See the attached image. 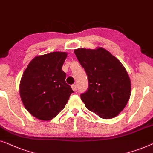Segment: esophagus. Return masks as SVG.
Segmentation results:
<instances>
[{
    "instance_id": "obj_1",
    "label": "esophagus",
    "mask_w": 153,
    "mask_h": 153,
    "mask_svg": "<svg viewBox=\"0 0 153 153\" xmlns=\"http://www.w3.org/2000/svg\"><path fill=\"white\" fill-rule=\"evenodd\" d=\"M71 88H72V89L74 90V91H77V85H73L71 86Z\"/></svg>"
}]
</instances>
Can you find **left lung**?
<instances>
[{
	"mask_svg": "<svg viewBox=\"0 0 153 153\" xmlns=\"http://www.w3.org/2000/svg\"><path fill=\"white\" fill-rule=\"evenodd\" d=\"M74 53L89 81L87 91L80 95L86 108L102 119L117 117L131 94L130 79L123 65L101 47L77 48Z\"/></svg>",
	"mask_w": 153,
	"mask_h": 153,
	"instance_id": "8db88e82",
	"label": "left lung"
}]
</instances>
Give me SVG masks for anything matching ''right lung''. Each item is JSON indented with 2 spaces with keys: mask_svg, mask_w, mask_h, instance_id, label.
<instances>
[{
  "mask_svg": "<svg viewBox=\"0 0 153 153\" xmlns=\"http://www.w3.org/2000/svg\"><path fill=\"white\" fill-rule=\"evenodd\" d=\"M67 57L64 52L36 56L23 72L19 93L25 109L36 119L49 120L64 108L74 93L62 70Z\"/></svg>",
  "mask_w": 153,
  "mask_h": 153,
  "instance_id": "right-lung-1",
  "label": "right lung"
}]
</instances>
